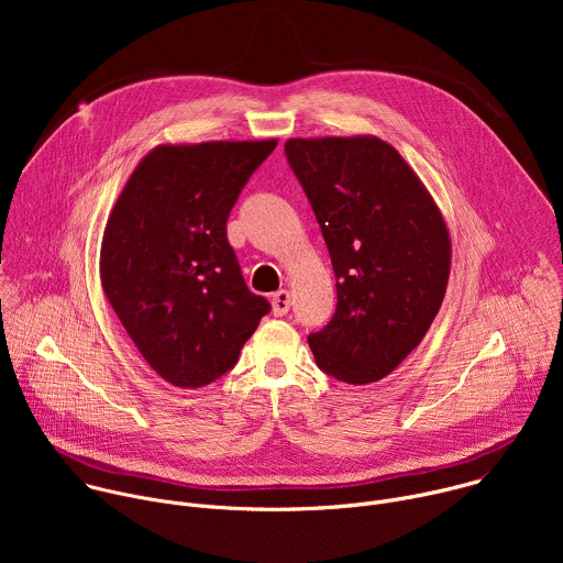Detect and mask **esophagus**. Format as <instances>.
<instances>
[{
  "label": "esophagus",
  "mask_w": 563,
  "mask_h": 563,
  "mask_svg": "<svg viewBox=\"0 0 563 563\" xmlns=\"http://www.w3.org/2000/svg\"><path fill=\"white\" fill-rule=\"evenodd\" d=\"M289 305H291V300H289V291L287 289H280V291H276L272 296V313L274 316H285L289 311Z\"/></svg>",
  "instance_id": "1"
}]
</instances>
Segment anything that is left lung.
<instances>
[{
  "label": "left lung",
  "instance_id": "8db88e82",
  "mask_svg": "<svg viewBox=\"0 0 563 563\" xmlns=\"http://www.w3.org/2000/svg\"><path fill=\"white\" fill-rule=\"evenodd\" d=\"M289 165L323 231L336 313L309 334L325 374L367 385L423 341L445 296L450 231L400 153L376 135L291 137Z\"/></svg>",
  "mask_w": 563,
  "mask_h": 563
}]
</instances>
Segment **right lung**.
<instances>
[{
	"label": "right lung",
	"mask_w": 563,
	"mask_h": 563,
	"mask_svg": "<svg viewBox=\"0 0 563 563\" xmlns=\"http://www.w3.org/2000/svg\"><path fill=\"white\" fill-rule=\"evenodd\" d=\"M276 144H157L107 220L104 296L144 361L176 387H205L229 372L272 309L240 274L227 218Z\"/></svg>",
	"instance_id": "add662e5"
}]
</instances>
